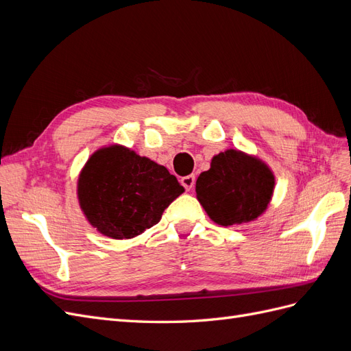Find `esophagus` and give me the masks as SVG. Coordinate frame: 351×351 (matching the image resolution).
<instances>
[{
    "mask_svg": "<svg viewBox=\"0 0 351 351\" xmlns=\"http://www.w3.org/2000/svg\"><path fill=\"white\" fill-rule=\"evenodd\" d=\"M195 176L193 174H190V176H186V177H183L182 180H180V182H182V184L184 186V189L186 190H192L193 189V186H195Z\"/></svg>",
    "mask_w": 351,
    "mask_h": 351,
    "instance_id": "obj_1",
    "label": "esophagus"
}]
</instances>
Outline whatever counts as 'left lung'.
I'll return each instance as SVG.
<instances>
[{"instance_id": "1", "label": "left lung", "mask_w": 351, "mask_h": 351, "mask_svg": "<svg viewBox=\"0 0 351 351\" xmlns=\"http://www.w3.org/2000/svg\"><path fill=\"white\" fill-rule=\"evenodd\" d=\"M275 189L271 167L256 155L230 149L214 155L196 180V197L208 217L222 227L256 221L268 209Z\"/></svg>"}]
</instances>
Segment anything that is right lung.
Wrapping results in <instances>:
<instances>
[{
    "label": "right lung",
    "mask_w": 351,
    "mask_h": 351,
    "mask_svg": "<svg viewBox=\"0 0 351 351\" xmlns=\"http://www.w3.org/2000/svg\"><path fill=\"white\" fill-rule=\"evenodd\" d=\"M184 192L164 165L119 143L102 146L83 165L77 200L84 218L102 236L129 240L161 219Z\"/></svg>",
    "instance_id": "add662e5"
}]
</instances>
